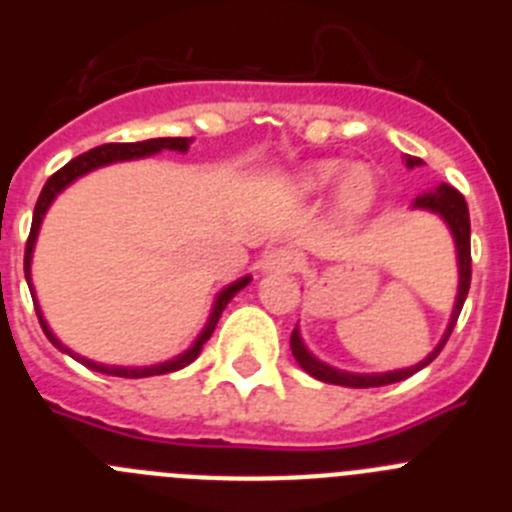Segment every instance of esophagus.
Returning a JSON list of instances; mask_svg holds the SVG:
<instances>
[{
    "label": "esophagus",
    "instance_id": "34e87169",
    "mask_svg": "<svg viewBox=\"0 0 512 512\" xmlns=\"http://www.w3.org/2000/svg\"><path fill=\"white\" fill-rule=\"evenodd\" d=\"M302 266V256L300 251L289 246H279L271 248L269 253L261 261V269L264 271H297Z\"/></svg>",
    "mask_w": 512,
    "mask_h": 512
}]
</instances>
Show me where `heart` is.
Returning a JSON list of instances; mask_svg holds the SVG:
<instances>
[{"label":"heart","mask_w":512,"mask_h":512,"mask_svg":"<svg viewBox=\"0 0 512 512\" xmlns=\"http://www.w3.org/2000/svg\"><path fill=\"white\" fill-rule=\"evenodd\" d=\"M343 164L341 161H333V158H325V161H312V164L302 166L297 171L295 182L302 192H323L325 187L336 182L341 176ZM374 197V174L372 169L366 166H351L346 174L341 176L336 189V207L341 215L356 217L372 205Z\"/></svg>","instance_id":"obj_1"}]
</instances>
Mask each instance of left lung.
<instances>
[{
  "label": "left lung",
  "mask_w": 512,
  "mask_h": 512,
  "mask_svg": "<svg viewBox=\"0 0 512 512\" xmlns=\"http://www.w3.org/2000/svg\"><path fill=\"white\" fill-rule=\"evenodd\" d=\"M405 164L408 169H415L420 166L418 156H405ZM413 207L418 210H431L436 215L443 217V223L449 225L451 235H454V243H456V259H459V292H456V305L454 312H451V320H449V328L443 333L441 343L433 348L431 354L425 356L420 364L408 366V369H397V372H384V374H354V372H341V369H333V366L323 364L320 359L310 354L302 343L300 330H292V338H289V346H292V354H295L297 364L305 369L310 377L320 379V382H328V384H341V387H356V390H364V387H384V384H395L402 382V379L413 377L415 372H420L423 366L431 364L438 354H441V348L446 346L449 341L451 330H454L456 320H459V312L464 307V300H467V292H469V282H472V248H469V210H467V200L456 192L454 187L449 184H441V187L431 189V192H423L415 197Z\"/></svg>",
  "instance_id": "obj_1"
}]
</instances>
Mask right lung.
<instances>
[{"instance_id":"right-lung-1","label":"right lung","mask_w":512,"mask_h":512,"mask_svg":"<svg viewBox=\"0 0 512 512\" xmlns=\"http://www.w3.org/2000/svg\"><path fill=\"white\" fill-rule=\"evenodd\" d=\"M189 143H192V138H151V140H140V143H107V146L92 148V151L71 158L69 164L63 166V169H58L56 174H53L48 182H45L43 192H40L38 205H35V212H33V225H30V238H27V248H25L27 287H30V295H33V302H35V312H38V320H40V328H43V333L48 336V341H51L56 348H61L63 354H69L71 359L81 361L84 366L94 369V372L112 374V377H125V379H140V377H156V374H169V372H176V369H184V366L192 364V361L200 356L202 346L210 341L212 330H215L217 320H220L223 310L228 307V302L233 300V297L238 295V292H241V289L246 287L248 282H251V277H241L238 282L228 284V287H225L223 292L215 297V305H212L210 320H207L205 330H202L200 336H197V341H194L192 346L184 351V354L174 356V359L164 361V364H153V366H104V364H97V361L84 359V356L74 354L71 348H66L61 341H58L56 336H53V330L48 328V323H45V318H43V312H40L38 300H35L33 282H30V264H33V248H35V238H38L40 223H43V217H45V212H48V207H51V202L56 200V194L63 192V189L69 187L71 182H76L79 176L89 174V171L99 169V166L115 164V161H130V158L153 156V153H161L164 148H166V151L187 153Z\"/></svg>"}]
</instances>
